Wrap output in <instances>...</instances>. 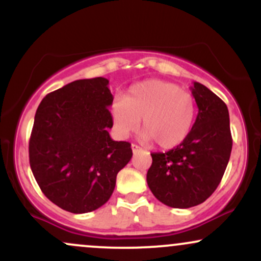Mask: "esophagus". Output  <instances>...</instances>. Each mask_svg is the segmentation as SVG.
<instances>
[{"mask_svg":"<svg viewBox=\"0 0 261 261\" xmlns=\"http://www.w3.org/2000/svg\"><path fill=\"white\" fill-rule=\"evenodd\" d=\"M131 148H133L134 154H135V153H137V152H140V151H141V147H139V146H137V145H131Z\"/></svg>","mask_w":261,"mask_h":261,"instance_id":"esophagus-1","label":"esophagus"}]
</instances>
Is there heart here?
<instances>
[{
	"label": "heart",
	"instance_id": "b5f03b06",
	"mask_svg": "<svg viewBox=\"0 0 261 261\" xmlns=\"http://www.w3.org/2000/svg\"><path fill=\"white\" fill-rule=\"evenodd\" d=\"M113 120L121 136L142 128V140L170 149L184 142L193 130L196 100L175 83L147 80L128 88L113 104Z\"/></svg>",
	"mask_w": 261,
	"mask_h": 261
}]
</instances>
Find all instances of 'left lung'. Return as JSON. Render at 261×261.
<instances>
[{
  "instance_id": "8db88e82",
  "label": "left lung",
  "mask_w": 261,
  "mask_h": 261,
  "mask_svg": "<svg viewBox=\"0 0 261 261\" xmlns=\"http://www.w3.org/2000/svg\"><path fill=\"white\" fill-rule=\"evenodd\" d=\"M191 93L199 108L193 130L170 151L151 153L147 184L164 205L189 208L200 205L220 184L232 151L229 114L224 101L201 83Z\"/></svg>"
}]
</instances>
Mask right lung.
I'll list each match as a JSON object with an SVG mask.
<instances>
[{
	"label": "right lung",
	"mask_w": 261,
	"mask_h": 261,
	"mask_svg": "<svg viewBox=\"0 0 261 261\" xmlns=\"http://www.w3.org/2000/svg\"><path fill=\"white\" fill-rule=\"evenodd\" d=\"M112 104L104 77L73 81L39 104L29 163L44 195L62 210L86 214L103 206L133 157L130 143L108 133Z\"/></svg>",
	"instance_id": "1"
}]
</instances>
